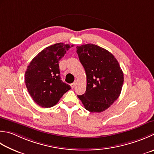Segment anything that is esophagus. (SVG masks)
Instances as JSON below:
<instances>
[{
    "label": "esophagus",
    "mask_w": 154,
    "mask_h": 154,
    "mask_svg": "<svg viewBox=\"0 0 154 154\" xmlns=\"http://www.w3.org/2000/svg\"><path fill=\"white\" fill-rule=\"evenodd\" d=\"M76 84H77V82H76V81H75L74 83H71V88H72V89H73L74 87H75V85H76Z\"/></svg>",
    "instance_id": "1"
}]
</instances>
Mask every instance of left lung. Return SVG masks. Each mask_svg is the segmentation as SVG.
<instances>
[{"label":"left lung","instance_id":"8db88e82","mask_svg":"<svg viewBox=\"0 0 154 154\" xmlns=\"http://www.w3.org/2000/svg\"><path fill=\"white\" fill-rule=\"evenodd\" d=\"M87 76L86 91L77 95L85 109L100 113L112 105L121 93L123 73L112 54L93 44L77 47Z\"/></svg>","mask_w":154,"mask_h":154}]
</instances>
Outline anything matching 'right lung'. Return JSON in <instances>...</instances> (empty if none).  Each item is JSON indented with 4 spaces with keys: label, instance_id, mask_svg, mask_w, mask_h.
I'll use <instances>...</instances> for the list:
<instances>
[{
    "label": "right lung",
    "instance_id": "obj_1",
    "mask_svg": "<svg viewBox=\"0 0 154 154\" xmlns=\"http://www.w3.org/2000/svg\"><path fill=\"white\" fill-rule=\"evenodd\" d=\"M73 45L61 43L51 45L41 51L27 67L25 81L33 100L45 108L55 105L70 85L63 83L60 76L59 61Z\"/></svg>",
    "mask_w": 154,
    "mask_h": 154
}]
</instances>
